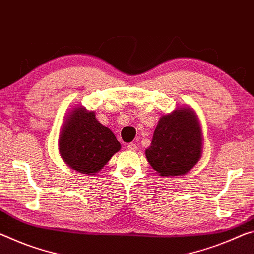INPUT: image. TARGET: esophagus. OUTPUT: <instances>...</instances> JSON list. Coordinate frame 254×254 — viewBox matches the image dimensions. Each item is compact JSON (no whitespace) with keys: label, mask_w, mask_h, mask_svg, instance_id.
<instances>
[{"label":"esophagus","mask_w":254,"mask_h":254,"mask_svg":"<svg viewBox=\"0 0 254 254\" xmlns=\"http://www.w3.org/2000/svg\"><path fill=\"white\" fill-rule=\"evenodd\" d=\"M127 149H128V151H136L137 150V145H136L135 143H129L127 145Z\"/></svg>","instance_id":"obj_1"}]
</instances>
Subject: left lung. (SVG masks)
<instances>
[{"instance_id": "8db88e82", "label": "left lung", "mask_w": 254, "mask_h": 254, "mask_svg": "<svg viewBox=\"0 0 254 254\" xmlns=\"http://www.w3.org/2000/svg\"><path fill=\"white\" fill-rule=\"evenodd\" d=\"M202 154L200 122L190 108L162 116L145 155L160 176H182L196 165Z\"/></svg>"}]
</instances>
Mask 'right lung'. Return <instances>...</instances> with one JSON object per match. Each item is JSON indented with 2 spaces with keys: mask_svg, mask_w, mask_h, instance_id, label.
<instances>
[{
  "mask_svg": "<svg viewBox=\"0 0 254 254\" xmlns=\"http://www.w3.org/2000/svg\"><path fill=\"white\" fill-rule=\"evenodd\" d=\"M120 149L122 145L114 132L97 122L94 111L75 108L62 124L60 154L78 173L95 175Z\"/></svg>",
  "mask_w": 254,
  "mask_h": 254,
  "instance_id": "add662e5",
  "label": "right lung"
}]
</instances>
